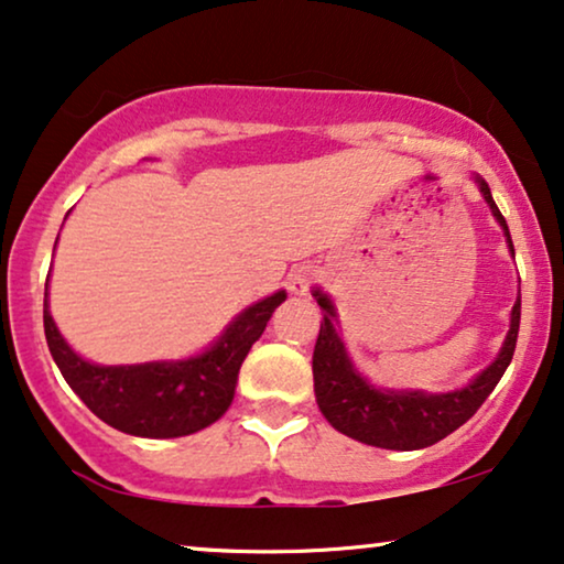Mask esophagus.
I'll return each mask as SVG.
<instances>
[{"label":"esophagus","mask_w":564,"mask_h":564,"mask_svg":"<svg viewBox=\"0 0 564 564\" xmlns=\"http://www.w3.org/2000/svg\"><path fill=\"white\" fill-rule=\"evenodd\" d=\"M312 268L310 265H294L289 273V291L296 296H304L312 286Z\"/></svg>","instance_id":"esophagus-1"}]
</instances>
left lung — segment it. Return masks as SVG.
I'll return each instance as SVG.
<instances>
[{
  "instance_id": "8db88e82",
  "label": "left lung",
  "mask_w": 564,
  "mask_h": 564,
  "mask_svg": "<svg viewBox=\"0 0 564 564\" xmlns=\"http://www.w3.org/2000/svg\"><path fill=\"white\" fill-rule=\"evenodd\" d=\"M475 180L487 206L492 208V216L506 231L508 247L513 252L508 224L502 219L500 208L495 206L490 187L482 177ZM314 296H317V304L325 312L312 356L314 394H317L322 415L327 417V423L335 431L345 433L348 438H356L369 446L392 448V452H415V448L433 446L467 423L482 408V402L506 373L516 350L518 325H521V294H518L513 312H510V329L498 358L471 384L446 394L389 392V389H373L369 381L358 377L348 352H345L340 335L335 333L333 302L322 291H314Z\"/></svg>"
}]
</instances>
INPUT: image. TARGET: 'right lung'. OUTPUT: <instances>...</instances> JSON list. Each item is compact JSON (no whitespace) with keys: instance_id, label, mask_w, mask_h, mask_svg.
<instances>
[{"instance_id":"right-lung-1","label":"right lung","mask_w":564,"mask_h":564,"mask_svg":"<svg viewBox=\"0 0 564 564\" xmlns=\"http://www.w3.org/2000/svg\"><path fill=\"white\" fill-rule=\"evenodd\" d=\"M286 291L245 310L212 348L187 360L97 366L79 358L58 333L43 302V329L58 371L102 423L141 438H180L212 425L235 400L237 373Z\"/></svg>"}]
</instances>
